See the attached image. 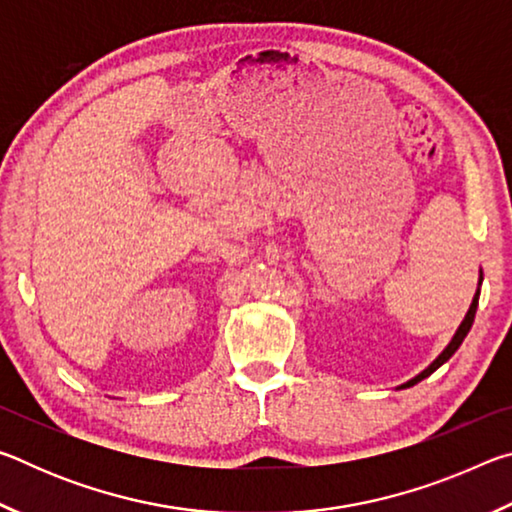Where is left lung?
Segmentation results:
<instances>
[{"instance_id":"1","label":"left lung","mask_w":512,"mask_h":512,"mask_svg":"<svg viewBox=\"0 0 512 512\" xmlns=\"http://www.w3.org/2000/svg\"><path fill=\"white\" fill-rule=\"evenodd\" d=\"M476 305H479V291H476V296H474V300H472V305H470V311H467V316L463 318V323H461V327H458V332L454 334V339H452V343L447 345V348L443 350V354H440V357L431 363V366L424 370V372H420L418 377L415 379H411V381H406V384L402 386V388H409V386H413V384H418V381H422L424 377H429L433 370H438L440 366H443L445 361H449V357H452V354L461 348V343H463V339L467 336V332H470V327H472V323H474V316H476Z\"/></svg>"}]
</instances>
